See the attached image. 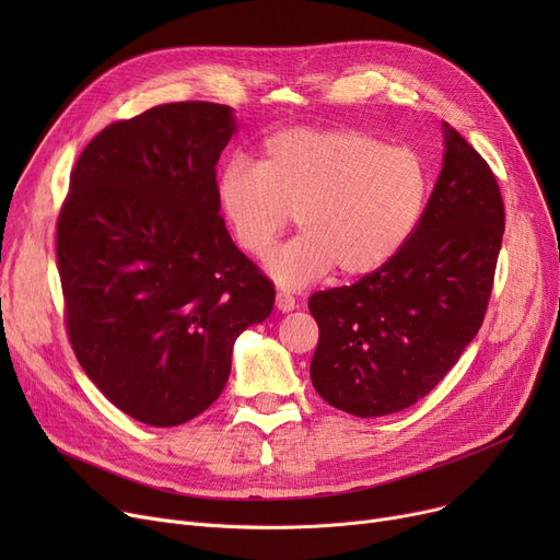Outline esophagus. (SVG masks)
Returning <instances> with one entry per match:
<instances>
[{"label":"esophagus","mask_w":560,"mask_h":560,"mask_svg":"<svg viewBox=\"0 0 560 560\" xmlns=\"http://www.w3.org/2000/svg\"><path fill=\"white\" fill-rule=\"evenodd\" d=\"M277 308L281 311V313H290V311H295V306H298V302H295V298L290 295V292H277Z\"/></svg>","instance_id":"esophagus-1"}]
</instances>
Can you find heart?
Returning <instances> with one entry per match:
<instances>
[{"mask_svg": "<svg viewBox=\"0 0 560 560\" xmlns=\"http://www.w3.org/2000/svg\"><path fill=\"white\" fill-rule=\"evenodd\" d=\"M427 192L416 152L345 127L279 131L258 165L231 161L218 176L220 211L245 254L268 256L292 213L300 235L268 260L283 288L378 270L416 229Z\"/></svg>", "mask_w": 560, "mask_h": 560, "instance_id": "heart-1", "label": "heart"}]
</instances>
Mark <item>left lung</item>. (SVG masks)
I'll return each instance as SVG.
<instances>
[{
    "label": "left lung",
    "mask_w": 560,
    "mask_h": 560,
    "mask_svg": "<svg viewBox=\"0 0 560 560\" xmlns=\"http://www.w3.org/2000/svg\"><path fill=\"white\" fill-rule=\"evenodd\" d=\"M504 238V199L486 159L445 125V161L404 245L357 283L319 290L311 381L357 418L427 397L483 325Z\"/></svg>",
    "instance_id": "left-lung-1"
}]
</instances>
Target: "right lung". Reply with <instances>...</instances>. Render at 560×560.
Instances as JSON below:
<instances>
[{"mask_svg":"<svg viewBox=\"0 0 560 560\" xmlns=\"http://www.w3.org/2000/svg\"><path fill=\"white\" fill-rule=\"evenodd\" d=\"M231 108L174 102L102 129L56 222L74 357L117 408L184 424L226 386L231 349L272 313L275 283L233 245L218 203Z\"/></svg>","mask_w":560,"mask_h":560,"instance_id":"add662e5","label":"right lung"}]
</instances>
